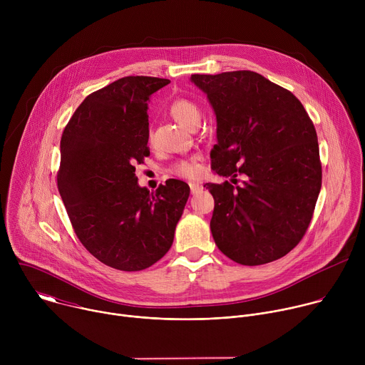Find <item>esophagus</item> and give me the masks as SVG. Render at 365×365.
Wrapping results in <instances>:
<instances>
[{"label": "esophagus", "mask_w": 365, "mask_h": 365, "mask_svg": "<svg viewBox=\"0 0 365 365\" xmlns=\"http://www.w3.org/2000/svg\"><path fill=\"white\" fill-rule=\"evenodd\" d=\"M189 186H190L192 193H197V192L202 190V185H199V183H190Z\"/></svg>", "instance_id": "34e87169"}]
</instances>
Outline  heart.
I'll return each mask as SVG.
<instances>
[{
    "instance_id": "obj_1",
    "label": "heart",
    "mask_w": 365,
    "mask_h": 365,
    "mask_svg": "<svg viewBox=\"0 0 365 365\" xmlns=\"http://www.w3.org/2000/svg\"><path fill=\"white\" fill-rule=\"evenodd\" d=\"M170 115L183 127L190 128L193 124L199 123L200 120V110L196 103L187 98H176L170 102L169 106ZM151 140L153 133H148ZM173 173L185 179H197L202 175L200 166V155H192L189 159L179 160L173 165Z\"/></svg>"
}]
</instances>
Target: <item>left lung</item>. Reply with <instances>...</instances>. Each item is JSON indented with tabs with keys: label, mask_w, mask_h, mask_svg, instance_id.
Wrapping results in <instances>:
<instances>
[{
	"label": "left lung",
	"mask_w": 365,
	"mask_h": 365,
	"mask_svg": "<svg viewBox=\"0 0 365 365\" xmlns=\"http://www.w3.org/2000/svg\"><path fill=\"white\" fill-rule=\"evenodd\" d=\"M217 115L212 169L231 185L206 183L215 199L211 231L232 262L284 257L306 234L322 186L314 123L287 89L251 71L192 75ZM240 175L246 180L236 186Z\"/></svg>",
	"instance_id": "left-lung-1"
}]
</instances>
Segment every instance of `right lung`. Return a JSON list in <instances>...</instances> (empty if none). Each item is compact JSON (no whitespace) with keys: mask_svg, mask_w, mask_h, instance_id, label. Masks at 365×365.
Masks as SVG:
<instances>
[{"mask_svg":"<svg viewBox=\"0 0 365 365\" xmlns=\"http://www.w3.org/2000/svg\"><path fill=\"white\" fill-rule=\"evenodd\" d=\"M168 83L121 78L88 95L62 134L58 189L73 231L95 258L117 270L159 262L189 197L182 180L169 179L150 193L135 176L150 155L148 98Z\"/></svg>","mask_w":365,"mask_h":365,"instance_id":"1","label":"right lung"}]
</instances>
